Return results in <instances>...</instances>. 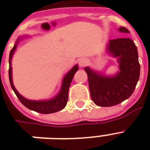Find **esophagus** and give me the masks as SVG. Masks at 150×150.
Instances as JSON below:
<instances>
[{
  "label": "esophagus",
  "mask_w": 150,
  "mask_h": 150,
  "mask_svg": "<svg viewBox=\"0 0 150 150\" xmlns=\"http://www.w3.org/2000/svg\"><path fill=\"white\" fill-rule=\"evenodd\" d=\"M87 63H88V61H87L86 59H80V60H79V66H80L81 67H85V66L87 65Z\"/></svg>",
  "instance_id": "1"
}]
</instances>
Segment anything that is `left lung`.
<instances>
[{"instance_id":"1","label":"left lung","mask_w":150,"mask_h":150,"mask_svg":"<svg viewBox=\"0 0 150 150\" xmlns=\"http://www.w3.org/2000/svg\"><path fill=\"white\" fill-rule=\"evenodd\" d=\"M118 30L129 32L123 26ZM108 50L114 57H118L120 72L116 76H103L89 67L84 68L92 100L100 107H111L128 99L133 93L140 75L137 47L131 39H111Z\"/></svg>"}]
</instances>
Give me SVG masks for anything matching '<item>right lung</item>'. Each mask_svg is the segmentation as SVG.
I'll return each instance as SVG.
<instances>
[{
  "mask_svg": "<svg viewBox=\"0 0 150 150\" xmlns=\"http://www.w3.org/2000/svg\"><path fill=\"white\" fill-rule=\"evenodd\" d=\"M18 42L14 45L12 50H11L10 56H9V81H10L11 86L13 89L14 92L15 93L16 96L19 99V100L22 103L26 108L30 110L37 111L39 113L42 114H50L54 113L56 111H59L65 108L68 100V91H69V87L72 82V80L74 78V74L78 70V66H74L72 69L63 78V84L61 87L60 92L59 93L58 95L49 100H28L26 98H23L18 92L17 91L16 89L14 88V84L12 83V75H11V58L14 54V52L17 47Z\"/></svg>",
  "mask_w": 150,
  "mask_h": 150,
  "instance_id": "add662e5",
  "label": "right lung"
}]
</instances>
